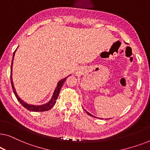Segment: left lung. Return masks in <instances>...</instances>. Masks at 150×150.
<instances>
[{"label":"left lung","mask_w":150,"mask_h":150,"mask_svg":"<svg viewBox=\"0 0 150 150\" xmlns=\"http://www.w3.org/2000/svg\"><path fill=\"white\" fill-rule=\"evenodd\" d=\"M85 111H86V110H85ZM86 112H87V113L88 115H89V116H91V117H94V116H93V115H91V114H90V113H89V112H88L87 111H86ZM100 119H102V118H100ZM105 120H106V119H105Z\"/></svg>","instance_id":"1"}]
</instances>
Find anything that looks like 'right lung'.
Wrapping results in <instances>:
<instances>
[{
  "instance_id": "1",
  "label": "right lung",
  "mask_w": 150,
  "mask_h": 150,
  "mask_svg": "<svg viewBox=\"0 0 150 150\" xmlns=\"http://www.w3.org/2000/svg\"><path fill=\"white\" fill-rule=\"evenodd\" d=\"M16 50L14 51L13 54V59H12L11 66V75H10V77H11V86H12V89H13V93H14V94H15V96H16V98H17V100L20 102V103L23 106L24 108H26V109L28 110H30V111H35V112L47 111V110H49L50 109H51L52 106L54 105V104L56 103L57 100V98H58L59 92H60V91H61V87H62V86L63 85V83H65V81H66L67 78L68 77V76L65 77V79L61 80V81L59 82L58 84H57V86L56 89H55V90H54V93H53V96H52V98H51V100L48 102V103H46V104H43V105H41V106H35V105H30V104H26L24 101H22V100L20 99V98L18 96L17 93H16V90H15V88H14L13 81H12V76H11L12 65H13V57H14V54H15Z\"/></svg>"
}]
</instances>
